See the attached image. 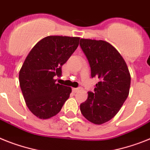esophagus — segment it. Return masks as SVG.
Masks as SVG:
<instances>
[{
	"label": "esophagus",
	"mask_w": 150,
	"mask_h": 150,
	"mask_svg": "<svg viewBox=\"0 0 150 150\" xmlns=\"http://www.w3.org/2000/svg\"><path fill=\"white\" fill-rule=\"evenodd\" d=\"M79 90H80V88H72V91L74 93L78 92Z\"/></svg>",
	"instance_id": "esophagus-1"
}]
</instances>
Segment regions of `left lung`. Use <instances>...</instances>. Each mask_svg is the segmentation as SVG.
Wrapping results in <instances>:
<instances>
[{"instance_id": "left-lung-1", "label": "left lung", "mask_w": 150, "mask_h": 150, "mask_svg": "<svg viewBox=\"0 0 150 150\" xmlns=\"http://www.w3.org/2000/svg\"><path fill=\"white\" fill-rule=\"evenodd\" d=\"M80 46L88 60L91 77H98L94 92L80 105L82 115L94 124L111 120L127 98L130 74L119 52L104 40L81 39Z\"/></svg>"}]
</instances>
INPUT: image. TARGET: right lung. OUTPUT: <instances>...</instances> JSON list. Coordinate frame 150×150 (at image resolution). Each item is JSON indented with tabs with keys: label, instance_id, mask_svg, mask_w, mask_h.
<instances>
[{
	"label": "right lung",
	"instance_id": "right-lung-1",
	"mask_svg": "<svg viewBox=\"0 0 150 150\" xmlns=\"http://www.w3.org/2000/svg\"><path fill=\"white\" fill-rule=\"evenodd\" d=\"M79 37L46 36L33 46L19 73L26 106L40 119L56 115L71 92L70 87L56 84L62 66L77 49Z\"/></svg>",
	"mask_w": 150,
	"mask_h": 150
}]
</instances>
